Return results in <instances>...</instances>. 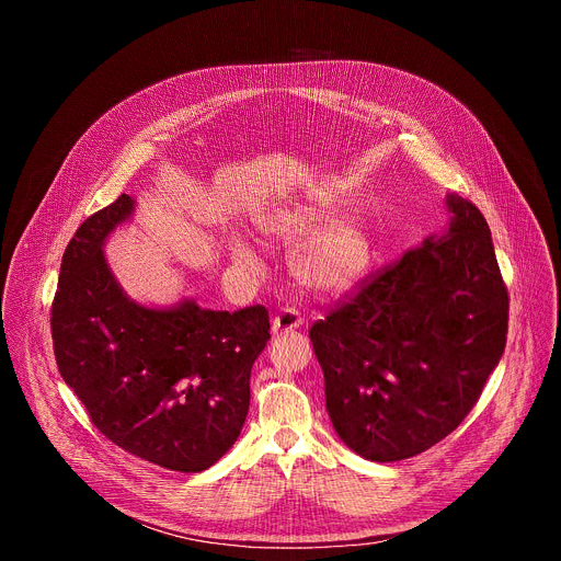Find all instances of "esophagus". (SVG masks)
<instances>
[{"instance_id":"34e87169","label":"esophagus","mask_w":561,"mask_h":561,"mask_svg":"<svg viewBox=\"0 0 561 561\" xmlns=\"http://www.w3.org/2000/svg\"><path fill=\"white\" fill-rule=\"evenodd\" d=\"M301 327V317L295 308H282L275 317H273V333H288L293 329Z\"/></svg>"}]
</instances>
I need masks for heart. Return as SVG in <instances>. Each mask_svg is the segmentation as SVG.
I'll return each instance as SVG.
<instances>
[{
  "label": "heart",
  "mask_w": 561,
  "mask_h": 561,
  "mask_svg": "<svg viewBox=\"0 0 561 561\" xmlns=\"http://www.w3.org/2000/svg\"><path fill=\"white\" fill-rule=\"evenodd\" d=\"M324 221L322 213H299L273 224V232L282 237L286 244H301L317 226ZM234 260L249 271H260L262 264L257 255L237 244L232 249ZM373 244L366 228L359 221H337L314 234L310 242L295 257V273L299 282L322 295H340L359 284V279L370 268Z\"/></svg>",
  "instance_id": "heart-1"
}]
</instances>
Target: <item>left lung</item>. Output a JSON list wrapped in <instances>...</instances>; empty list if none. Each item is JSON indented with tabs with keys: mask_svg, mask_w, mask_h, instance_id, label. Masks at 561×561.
Segmentation results:
<instances>
[{
	"mask_svg": "<svg viewBox=\"0 0 561 561\" xmlns=\"http://www.w3.org/2000/svg\"><path fill=\"white\" fill-rule=\"evenodd\" d=\"M442 239L364 277L308 335L337 435L373 461L420 455L477 404L508 333V290L491 228L448 197Z\"/></svg>",
	"mask_w": 561,
	"mask_h": 561,
	"instance_id": "8db88e82",
	"label": "left lung"
}]
</instances>
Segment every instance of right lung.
<instances>
[{
    "label": "right lung",
    "instance_id": "obj_1",
    "mask_svg": "<svg viewBox=\"0 0 561 561\" xmlns=\"http://www.w3.org/2000/svg\"><path fill=\"white\" fill-rule=\"evenodd\" d=\"M133 213L119 195L68 242L50 333L57 368L95 428L169 470L199 472L239 437L251 407V368L271 340L268 310H171L130 301L102 253Z\"/></svg>",
    "mask_w": 561,
    "mask_h": 561
}]
</instances>
